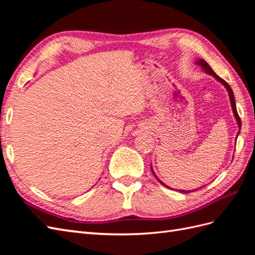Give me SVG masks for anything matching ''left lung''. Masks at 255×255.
I'll list each match as a JSON object with an SVG mask.
<instances>
[{"mask_svg":"<svg viewBox=\"0 0 255 255\" xmlns=\"http://www.w3.org/2000/svg\"><path fill=\"white\" fill-rule=\"evenodd\" d=\"M195 64L196 65H199L200 67L202 68V70L206 73V74H208V75H212L213 78L216 80V81H218L219 83H221L223 86L226 87V89H227V91H228V94H229V98H230V102H231V106H232V111H233V115H234V117H235V119H236V122H237V126H238V133H237V135H236V139H237V136L239 135V130H241V128H242V121H241V118H239V116H238V114H237V110H236V103H235V99H234V94H233V90H232V88L230 87V85L226 82V81H223L221 78H219V76L216 74L213 70H212V68L210 67V65H208L206 61L204 60V59H202V58H199V59H197L196 61H195ZM151 170H152V172H153V174H154V176L156 177V179L159 181V183L161 184V185H164V186H166L167 188H170L169 186H167L166 184H164L163 182H161L158 177L156 176V174L154 173V171H153V168H152V166H151ZM203 187V186H202ZM201 187V188H202ZM197 189H199V188H197ZM197 189H192V190H182V189H177V191H180V192H184V194H188V192H190V191H194V190H197Z\"/></svg>","mask_w":255,"mask_h":255,"instance_id":"obj_1","label":"left lung"}]
</instances>
